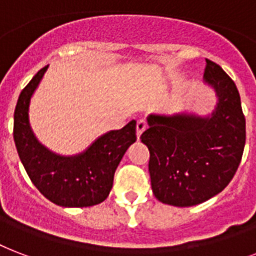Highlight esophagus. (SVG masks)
<instances>
[{
  "mask_svg": "<svg viewBox=\"0 0 256 256\" xmlns=\"http://www.w3.org/2000/svg\"><path fill=\"white\" fill-rule=\"evenodd\" d=\"M136 140L140 141V140H141L142 132L146 130V122H145V120H138V122H136Z\"/></svg>",
  "mask_w": 256,
  "mask_h": 256,
  "instance_id": "obj_1",
  "label": "esophagus"
}]
</instances>
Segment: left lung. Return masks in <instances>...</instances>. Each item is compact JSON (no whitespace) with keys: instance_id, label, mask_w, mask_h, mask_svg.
I'll list each match as a JSON object with an SVG mask.
<instances>
[{"instance_id":"obj_1","label":"left lung","mask_w":256,"mask_h":256,"mask_svg":"<svg viewBox=\"0 0 256 256\" xmlns=\"http://www.w3.org/2000/svg\"><path fill=\"white\" fill-rule=\"evenodd\" d=\"M204 84L216 95L210 114H150L141 136L150 152L152 189L164 204L192 206L210 200L230 184L240 164L246 120L236 86L210 60Z\"/></svg>"}]
</instances>
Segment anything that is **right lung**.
<instances>
[{"mask_svg": "<svg viewBox=\"0 0 256 256\" xmlns=\"http://www.w3.org/2000/svg\"><path fill=\"white\" fill-rule=\"evenodd\" d=\"M46 70L48 66L33 76L17 100L13 136L20 160L33 185L56 206L75 208L100 204L110 194L120 160L136 142V120L98 136L80 153H54L38 141L29 120L30 99Z\"/></svg>", "mask_w": 256, "mask_h": 256, "instance_id": "right-lung-1", "label": "right lung"}]
</instances>
